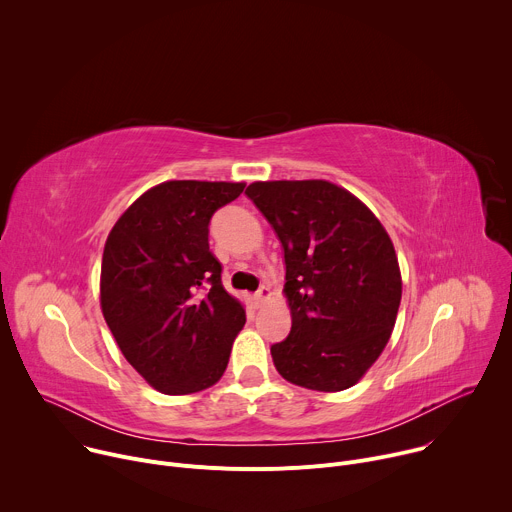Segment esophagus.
Wrapping results in <instances>:
<instances>
[{"mask_svg": "<svg viewBox=\"0 0 512 512\" xmlns=\"http://www.w3.org/2000/svg\"><path fill=\"white\" fill-rule=\"evenodd\" d=\"M269 298V287H265V285H261L257 291H255V296H253V300H255V304L259 306V304H263L265 300Z\"/></svg>", "mask_w": 512, "mask_h": 512, "instance_id": "34e87169", "label": "esophagus"}]
</instances>
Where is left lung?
Masks as SVG:
<instances>
[{
    "label": "left lung",
    "mask_w": 512,
    "mask_h": 512,
    "mask_svg": "<svg viewBox=\"0 0 512 512\" xmlns=\"http://www.w3.org/2000/svg\"><path fill=\"white\" fill-rule=\"evenodd\" d=\"M245 194L283 247L291 330L271 346L277 373L324 393L356 385L387 346L401 304L385 227L326 180L253 182Z\"/></svg>",
    "instance_id": "obj_1"
}]
</instances>
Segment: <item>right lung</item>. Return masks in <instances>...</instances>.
Segmentation results:
<instances>
[{"label": "right lung", "instance_id": "right-lung-1", "mask_svg": "<svg viewBox=\"0 0 512 512\" xmlns=\"http://www.w3.org/2000/svg\"><path fill=\"white\" fill-rule=\"evenodd\" d=\"M243 182L172 180L143 192L111 229L101 310L131 367L166 395L198 393L223 377L245 310L210 253L212 214Z\"/></svg>", "mask_w": 512, "mask_h": 512}]
</instances>
